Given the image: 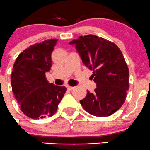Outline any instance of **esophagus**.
Masks as SVG:
<instances>
[{
    "label": "esophagus",
    "mask_w": 150,
    "mask_h": 150,
    "mask_svg": "<svg viewBox=\"0 0 150 150\" xmlns=\"http://www.w3.org/2000/svg\"><path fill=\"white\" fill-rule=\"evenodd\" d=\"M67 88L69 90H72L74 88H75V87L70 86H67Z\"/></svg>",
    "instance_id": "obj_1"
}]
</instances>
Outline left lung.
Segmentation results:
<instances>
[{
    "mask_svg": "<svg viewBox=\"0 0 150 150\" xmlns=\"http://www.w3.org/2000/svg\"><path fill=\"white\" fill-rule=\"evenodd\" d=\"M69 44L93 70L91 77L97 84L94 92L87 91L81 105L93 116H110L122 107L129 88V69L121 50L114 43L92 34L79 36Z\"/></svg>",
    "mask_w": 150,
    "mask_h": 150,
    "instance_id": "1",
    "label": "left lung"
}]
</instances>
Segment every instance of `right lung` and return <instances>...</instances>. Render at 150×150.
<instances>
[{
  "label": "right lung",
  "mask_w": 150,
  "mask_h": 150,
  "mask_svg": "<svg viewBox=\"0 0 150 150\" xmlns=\"http://www.w3.org/2000/svg\"><path fill=\"white\" fill-rule=\"evenodd\" d=\"M57 40L33 45L14 62L11 76L12 91L23 114L33 120L52 117L67 88L50 83L45 77L52 66L51 54Z\"/></svg>",
  "instance_id": "add662e5"
}]
</instances>
